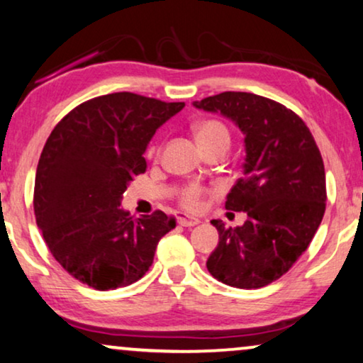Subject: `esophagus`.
<instances>
[{
	"label": "esophagus",
	"instance_id": "1",
	"mask_svg": "<svg viewBox=\"0 0 363 363\" xmlns=\"http://www.w3.org/2000/svg\"><path fill=\"white\" fill-rule=\"evenodd\" d=\"M176 220L179 225H184V227H192V225H197L199 224V219H196V217H187L186 214H182V212H177L176 214Z\"/></svg>",
	"mask_w": 363,
	"mask_h": 363
}]
</instances>
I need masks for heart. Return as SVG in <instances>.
I'll use <instances>...</instances> for the list:
<instances>
[{
  "instance_id": "heart-1",
  "label": "heart",
  "mask_w": 363,
  "mask_h": 363,
  "mask_svg": "<svg viewBox=\"0 0 363 363\" xmlns=\"http://www.w3.org/2000/svg\"><path fill=\"white\" fill-rule=\"evenodd\" d=\"M197 143L201 144V147L211 149L217 146H225L229 147L230 144V133L227 129V125L220 121L216 119H207L202 121L194 128ZM206 196V189L199 184H189L179 194V204H181L187 211H199L202 207V199Z\"/></svg>"
}]
</instances>
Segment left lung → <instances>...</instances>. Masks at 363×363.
Wrapping results in <instances>:
<instances>
[{
  "mask_svg": "<svg viewBox=\"0 0 363 363\" xmlns=\"http://www.w3.org/2000/svg\"><path fill=\"white\" fill-rule=\"evenodd\" d=\"M196 108L220 113L244 133V177L225 209L245 212L240 227L211 220L219 244L207 270L222 284L260 289L282 277L306 252L325 212V169L306 123L286 106L252 93L209 96Z\"/></svg>",
  "mask_w": 363,
  "mask_h": 363,
  "instance_id": "8db88e82",
  "label": "left lung"
}]
</instances>
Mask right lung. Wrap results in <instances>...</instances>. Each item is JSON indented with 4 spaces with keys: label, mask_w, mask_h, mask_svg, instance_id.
I'll return each instance as SVG.
<instances>
[{
    "label": "right lung",
    "mask_w": 363,
    "mask_h": 363,
    "mask_svg": "<svg viewBox=\"0 0 363 363\" xmlns=\"http://www.w3.org/2000/svg\"><path fill=\"white\" fill-rule=\"evenodd\" d=\"M184 103L134 93L98 96L69 111L43 147L35 179L36 224L62 269L96 291L138 282L176 220L129 216L121 199L146 172L149 141Z\"/></svg>",
    "instance_id": "add662e5"
}]
</instances>
